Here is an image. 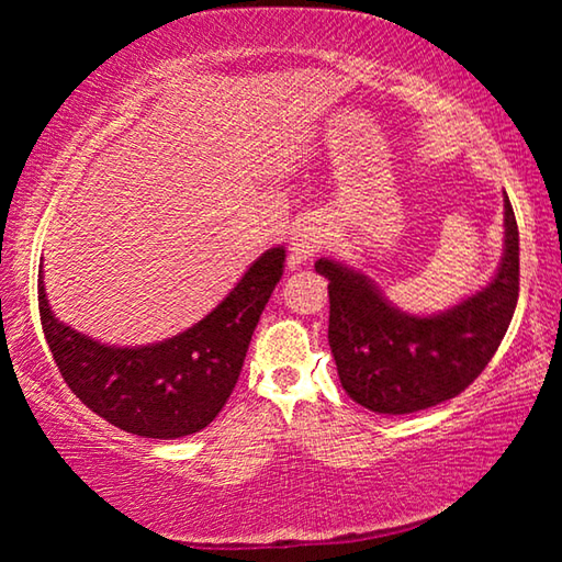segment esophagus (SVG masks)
I'll return each instance as SVG.
<instances>
[{
  "label": "esophagus",
  "instance_id": "34e87169",
  "mask_svg": "<svg viewBox=\"0 0 562 562\" xmlns=\"http://www.w3.org/2000/svg\"><path fill=\"white\" fill-rule=\"evenodd\" d=\"M331 235V227L322 215H307L302 217L294 227V237H292V260L294 262H307L315 258V255L327 245Z\"/></svg>",
  "mask_w": 562,
  "mask_h": 562
}]
</instances>
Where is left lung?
<instances>
[{
  "instance_id": "8db88e82",
  "label": "left lung",
  "mask_w": 562,
  "mask_h": 562,
  "mask_svg": "<svg viewBox=\"0 0 562 562\" xmlns=\"http://www.w3.org/2000/svg\"><path fill=\"white\" fill-rule=\"evenodd\" d=\"M503 258L493 280L439 315H408L376 284L337 260L329 280V349L345 392L369 412L414 414L459 396L479 376L518 304V223L503 195Z\"/></svg>"
}]
</instances>
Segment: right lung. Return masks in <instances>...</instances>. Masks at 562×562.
I'll list each match as a JSON object with an SVG mask.
<instances>
[{
	"instance_id": "obj_1",
	"label": "right lung",
	"mask_w": 562,
	"mask_h": 562,
	"mask_svg": "<svg viewBox=\"0 0 562 562\" xmlns=\"http://www.w3.org/2000/svg\"><path fill=\"white\" fill-rule=\"evenodd\" d=\"M282 268L284 247H270L211 315L146 347L101 345L56 319L40 270L46 345L64 382L93 414L146 439H180L205 429L233 394Z\"/></svg>"
}]
</instances>
